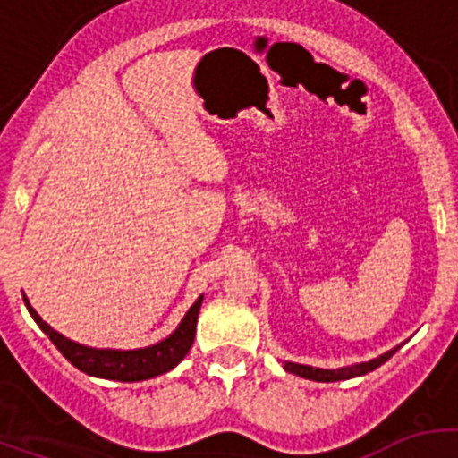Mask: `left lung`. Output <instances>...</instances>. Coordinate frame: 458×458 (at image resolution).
<instances>
[{"label":"left lung","instance_id":"left-lung-1","mask_svg":"<svg viewBox=\"0 0 458 458\" xmlns=\"http://www.w3.org/2000/svg\"><path fill=\"white\" fill-rule=\"evenodd\" d=\"M401 345H403V344H401ZM401 345H396V348H392V350H387V352L378 354L377 359H370V361L352 363V366H344V368H327V370H323V368H312V366H303V363L285 361V363H284V370H285V372L297 374V377L310 378V381H318V383L345 381V378L363 377V374H368V372L377 370V368H378V366H383V363H386L387 359H390L392 354H394L396 350L401 348Z\"/></svg>","mask_w":458,"mask_h":458}]
</instances>
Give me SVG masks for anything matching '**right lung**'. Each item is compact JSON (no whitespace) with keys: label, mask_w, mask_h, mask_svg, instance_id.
I'll return each instance as SVG.
<instances>
[{"label":"right lung","mask_w":458,"mask_h":458,"mask_svg":"<svg viewBox=\"0 0 458 458\" xmlns=\"http://www.w3.org/2000/svg\"><path fill=\"white\" fill-rule=\"evenodd\" d=\"M203 301V294H199L191 310L186 312L173 335L165 339L157 341V344L146 345V348L137 350H114V348H90V345L77 344V341L68 339V336L59 335L55 327H50L39 315L35 308L30 306L29 297H24L26 308H29L30 317L35 318L37 326L44 330L55 344V348L77 368V370L90 374L97 378H108V381H123V383H135L146 381V378H155L159 374H165L173 370L179 361L188 354L192 348L197 332V317H199V308Z\"/></svg>","instance_id":"right-lung-1"}]
</instances>
